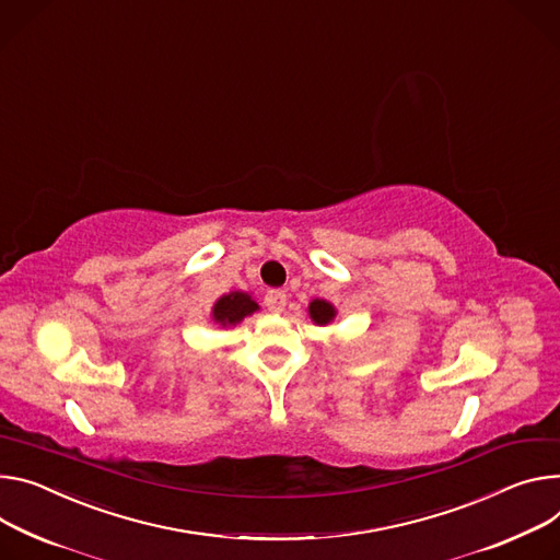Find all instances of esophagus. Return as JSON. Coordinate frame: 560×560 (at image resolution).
<instances>
[{
	"instance_id": "esophagus-1",
	"label": "esophagus",
	"mask_w": 560,
	"mask_h": 560,
	"mask_svg": "<svg viewBox=\"0 0 560 560\" xmlns=\"http://www.w3.org/2000/svg\"><path fill=\"white\" fill-rule=\"evenodd\" d=\"M264 303H266V308H268V311H272V313H281V311L285 308L288 296H285V292H283V290H268V292H266V296H264Z\"/></svg>"
}]
</instances>
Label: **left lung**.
I'll return each instance as SVG.
<instances>
[{
    "instance_id": "1",
    "label": "left lung",
    "mask_w": 560,
    "mask_h": 560,
    "mask_svg": "<svg viewBox=\"0 0 560 560\" xmlns=\"http://www.w3.org/2000/svg\"><path fill=\"white\" fill-rule=\"evenodd\" d=\"M308 315H311V319H313L317 326H326V324H330V322L335 319L337 311H335L332 303H328L326 299H315V301H311Z\"/></svg>"
}]
</instances>
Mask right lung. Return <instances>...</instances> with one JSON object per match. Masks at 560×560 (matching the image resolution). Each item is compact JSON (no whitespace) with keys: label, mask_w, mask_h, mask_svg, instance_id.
Here are the masks:
<instances>
[{"label":"right lung","mask_w":560,"mask_h":560,"mask_svg":"<svg viewBox=\"0 0 560 560\" xmlns=\"http://www.w3.org/2000/svg\"><path fill=\"white\" fill-rule=\"evenodd\" d=\"M259 311V303L254 301L247 292H230L223 294L212 308V319L219 326H236L238 322H243L247 315L257 313Z\"/></svg>","instance_id":"obj_1"}]
</instances>
